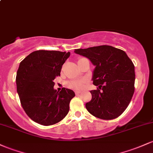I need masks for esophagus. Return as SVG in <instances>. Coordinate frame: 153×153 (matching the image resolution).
Masks as SVG:
<instances>
[{
	"mask_svg": "<svg viewBox=\"0 0 153 153\" xmlns=\"http://www.w3.org/2000/svg\"><path fill=\"white\" fill-rule=\"evenodd\" d=\"M80 94V91H75V94L76 95H79Z\"/></svg>",
	"mask_w": 153,
	"mask_h": 153,
	"instance_id": "obj_1",
	"label": "esophagus"
}]
</instances>
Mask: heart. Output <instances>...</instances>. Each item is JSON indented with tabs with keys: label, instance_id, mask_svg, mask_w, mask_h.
Masks as SVG:
<instances>
[{
	"label": "heart",
	"instance_id": "b5f03b06",
	"mask_svg": "<svg viewBox=\"0 0 153 153\" xmlns=\"http://www.w3.org/2000/svg\"><path fill=\"white\" fill-rule=\"evenodd\" d=\"M68 86L70 88H73V89L80 90L83 88L84 84L83 82L78 81V80H73V81H70L68 83Z\"/></svg>",
	"mask_w": 153,
	"mask_h": 153
}]
</instances>
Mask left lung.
Returning <instances> with one entry per match:
<instances>
[{
  "label": "left lung",
  "mask_w": 153,
  "mask_h": 153,
  "mask_svg": "<svg viewBox=\"0 0 153 153\" xmlns=\"http://www.w3.org/2000/svg\"><path fill=\"white\" fill-rule=\"evenodd\" d=\"M75 53L85 56L95 66L92 99L85 104L94 116L112 120L120 116L128 106L134 93V65L125 51L111 46L78 48Z\"/></svg>",
  "instance_id": "left-lung-1"
}]
</instances>
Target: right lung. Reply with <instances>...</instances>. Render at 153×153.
Listing matches in <instances>:
<instances>
[{
    "label": "right lung",
    "mask_w": 153,
    "mask_h": 153,
    "mask_svg": "<svg viewBox=\"0 0 153 153\" xmlns=\"http://www.w3.org/2000/svg\"><path fill=\"white\" fill-rule=\"evenodd\" d=\"M70 52L38 50L32 52L19 64L16 73V90L23 109L33 121L51 126L68 115L75 92L53 88V80L59 76Z\"/></svg>",
    "instance_id": "right-lung-1"
}]
</instances>
